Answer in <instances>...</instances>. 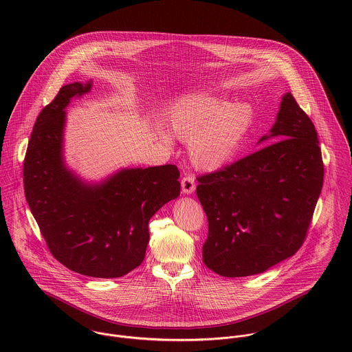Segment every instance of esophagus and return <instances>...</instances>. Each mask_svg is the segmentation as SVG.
I'll list each match as a JSON object with an SVG mask.
<instances>
[{
	"label": "esophagus",
	"mask_w": 352,
	"mask_h": 352,
	"mask_svg": "<svg viewBox=\"0 0 352 352\" xmlns=\"http://www.w3.org/2000/svg\"><path fill=\"white\" fill-rule=\"evenodd\" d=\"M197 187V182H195V177L192 175H186L183 179H182V190L184 194H192L194 190Z\"/></svg>",
	"instance_id": "34e87169"
}]
</instances>
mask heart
<instances>
[{
  "label": "heart",
  "instance_id": "heart-1",
  "mask_svg": "<svg viewBox=\"0 0 352 352\" xmlns=\"http://www.w3.org/2000/svg\"><path fill=\"white\" fill-rule=\"evenodd\" d=\"M168 123L176 138L188 142L191 160L199 169L217 170L240 151L251 127L252 109L208 91H192L170 105ZM162 137L169 142L168 134Z\"/></svg>",
  "mask_w": 352,
  "mask_h": 352
}]
</instances>
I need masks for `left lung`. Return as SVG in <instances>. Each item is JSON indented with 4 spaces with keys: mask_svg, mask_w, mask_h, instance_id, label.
<instances>
[{
    "mask_svg": "<svg viewBox=\"0 0 352 352\" xmlns=\"http://www.w3.org/2000/svg\"><path fill=\"white\" fill-rule=\"evenodd\" d=\"M270 133L258 142H276L198 176L197 195L208 221L203 263L221 276L264 272L306 239L324 182L317 131L286 94Z\"/></svg>",
    "mask_w": 352,
    "mask_h": 352,
    "instance_id": "1",
    "label": "left lung"
}]
</instances>
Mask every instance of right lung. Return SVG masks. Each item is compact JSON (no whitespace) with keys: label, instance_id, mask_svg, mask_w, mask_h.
I'll use <instances>...</instances> for the list:
<instances>
[{"label":"right lung","instance_id":"add662e5","mask_svg":"<svg viewBox=\"0 0 352 352\" xmlns=\"http://www.w3.org/2000/svg\"><path fill=\"white\" fill-rule=\"evenodd\" d=\"M91 88L65 85L39 113L24 158V191L59 263L92 278H120L144 261L148 223L180 195V172L170 164L122 169L92 186L73 175L62 157L65 108Z\"/></svg>","mask_w":352,"mask_h":352}]
</instances>
